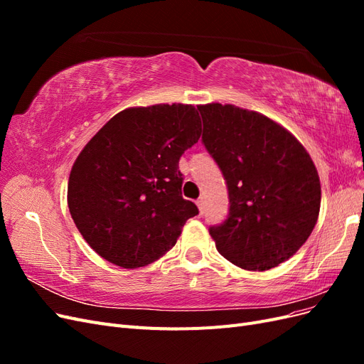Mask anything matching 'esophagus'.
Listing matches in <instances>:
<instances>
[{"label":"esophagus","mask_w":364,"mask_h":364,"mask_svg":"<svg viewBox=\"0 0 364 364\" xmlns=\"http://www.w3.org/2000/svg\"><path fill=\"white\" fill-rule=\"evenodd\" d=\"M196 203H197V208H199L200 214H203V213H205V199H203V197H200V199L197 200Z\"/></svg>","instance_id":"obj_1"}]
</instances>
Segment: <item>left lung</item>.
Instances as JSON below:
<instances>
[{
	"mask_svg": "<svg viewBox=\"0 0 364 364\" xmlns=\"http://www.w3.org/2000/svg\"><path fill=\"white\" fill-rule=\"evenodd\" d=\"M202 142L222 170L229 214L209 228L220 255L262 272L293 257L313 232L321 181L304 146L289 130L234 105L197 106Z\"/></svg>",
	"mask_w": 364,
	"mask_h": 364,
	"instance_id": "left-lung-1",
	"label": "left lung"
}]
</instances>
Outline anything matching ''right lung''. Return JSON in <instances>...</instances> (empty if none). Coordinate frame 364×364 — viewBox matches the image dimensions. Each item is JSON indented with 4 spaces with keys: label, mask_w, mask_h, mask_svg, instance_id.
I'll use <instances>...</instances> for the list:
<instances>
[{
    "label": "right lung",
    "mask_w": 364,
    "mask_h": 364,
    "mask_svg": "<svg viewBox=\"0 0 364 364\" xmlns=\"http://www.w3.org/2000/svg\"><path fill=\"white\" fill-rule=\"evenodd\" d=\"M191 105L129 107L97 132L77 156L68 208L98 255L124 269L161 258L197 206L182 197L179 159L200 138Z\"/></svg>",
    "instance_id": "1"
}]
</instances>
